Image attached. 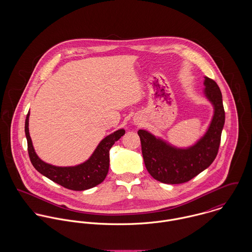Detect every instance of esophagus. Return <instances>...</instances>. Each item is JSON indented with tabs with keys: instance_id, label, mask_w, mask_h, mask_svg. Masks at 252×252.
<instances>
[{
	"instance_id": "1",
	"label": "esophagus",
	"mask_w": 252,
	"mask_h": 252,
	"mask_svg": "<svg viewBox=\"0 0 252 252\" xmlns=\"http://www.w3.org/2000/svg\"><path fill=\"white\" fill-rule=\"evenodd\" d=\"M137 124H138V123H137Z\"/></svg>"
}]
</instances>
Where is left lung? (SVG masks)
Returning <instances> with one entry per match:
<instances>
[{"instance_id": "obj_1", "label": "left lung", "mask_w": 252, "mask_h": 252, "mask_svg": "<svg viewBox=\"0 0 252 252\" xmlns=\"http://www.w3.org/2000/svg\"><path fill=\"white\" fill-rule=\"evenodd\" d=\"M204 95L214 107V115L208 130L195 144L178 147L155 137L146 130H139L144 165L150 176L167 184L189 181L211 166L216 159L225 112L221 91L216 81L205 76Z\"/></svg>"}]
</instances>
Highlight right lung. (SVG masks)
Listing matches in <instances>:
<instances>
[{"label": "right lung", "instance_id": "obj_1", "mask_svg": "<svg viewBox=\"0 0 252 252\" xmlns=\"http://www.w3.org/2000/svg\"><path fill=\"white\" fill-rule=\"evenodd\" d=\"M29 116L30 111L25 120L28 153L33 166L38 173L63 187L74 191L87 190L104 181L109 167V150L114 143L125 134L124 129H119L103 139L85 162L76 166L58 167L45 163L36 155L29 133Z\"/></svg>", "mask_w": 252, "mask_h": 252}]
</instances>
